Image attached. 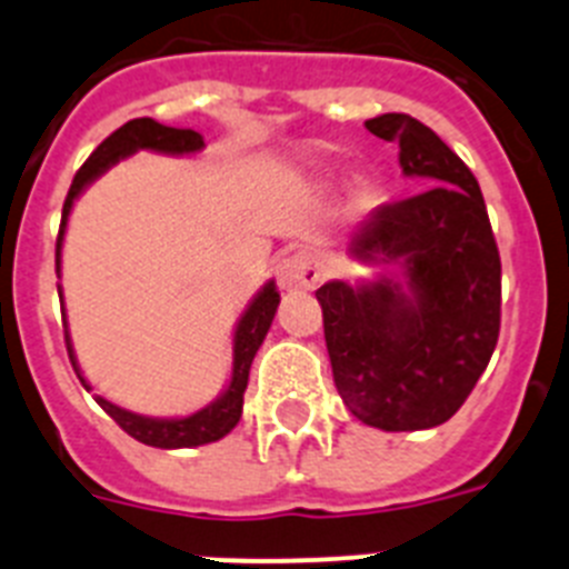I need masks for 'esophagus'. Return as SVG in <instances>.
<instances>
[{
	"label": "esophagus",
	"mask_w": 569,
	"mask_h": 569,
	"mask_svg": "<svg viewBox=\"0 0 569 569\" xmlns=\"http://www.w3.org/2000/svg\"><path fill=\"white\" fill-rule=\"evenodd\" d=\"M276 279L284 290H310L319 281V264H316L313 253L296 250L276 261Z\"/></svg>",
	"instance_id": "34e87169"
}]
</instances>
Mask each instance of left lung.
<instances>
[{"label": "left lung", "mask_w": 569, "mask_h": 569, "mask_svg": "<svg viewBox=\"0 0 569 569\" xmlns=\"http://www.w3.org/2000/svg\"><path fill=\"white\" fill-rule=\"evenodd\" d=\"M399 142L407 176L430 184L381 204L350 239L361 261H396L401 281L316 290L333 381L350 413L387 433L445 425L485 373L501 328V259L472 170L407 113L367 119Z\"/></svg>", "instance_id": "left-lung-1"}]
</instances>
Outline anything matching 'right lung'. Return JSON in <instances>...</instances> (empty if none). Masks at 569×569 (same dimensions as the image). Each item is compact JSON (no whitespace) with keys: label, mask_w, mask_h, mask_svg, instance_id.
Returning <instances> with one entry per match:
<instances>
[{"label":"right lung","mask_w":569,"mask_h":569,"mask_svg":"<svg viewBox=\"0 0 569 569\" xmlns=\"http://www.w3.org/2000/svg\"><path fill=\"white\" fill-rule=\"evenodd\" d=\"M204 148L202 133L196 130H182V128H168V124H159L153 119H130L122 128L113 130V133L99 144L93 153L88 156V162L77 170L73 176V184L68 190V199H64L62 208V224H59L57 236V273H59V253H62V236L64 224H68V213L73 208V199L88 188L97 176H102L110 164H116L124 156L136 153V150H159V153H196V150ZM59 288V284H57ZM276 308H279V290H276L273 281H268L264 288L259 290L250 308L244 310V316L239 319V328L233 336V376H230V385L222 396L216 401H210L208 407H202L199 413L184 416V419H148V416L130 413L124 407H116L113 401L97 396V401L102 405L104 413L122 427L124 433L133 436L136 441H142L148 447H162V450H176V447H199L210 445V441H219L222 436H228L241 419V405H244V390H248V376L250 365H253L256 350L261 347L264 336H268L270 325H273ZM64 345H68L70 365L77 370L79 381L84 385V390H90V385L84 381V376L79 373L77 356H73V347H70V336L64 330Z\"/></svg>","instance_id":"right-lung-1"}]
</instances>
